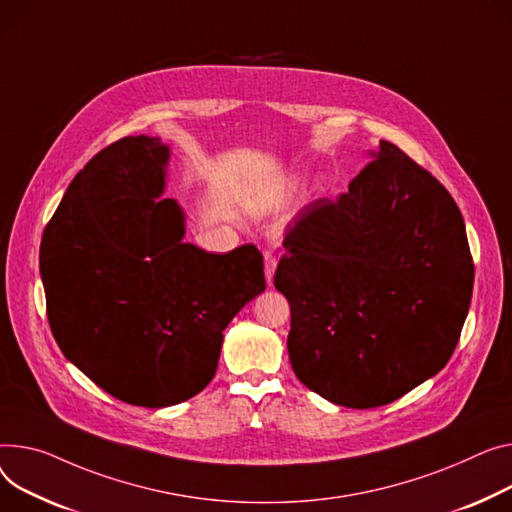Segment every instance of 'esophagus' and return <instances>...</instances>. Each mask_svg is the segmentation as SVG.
<instances>
[{
    "label": "esophagus",
    "instance_id": "obj_1",
    "mask_svg": "<svg viewBox=\"0 0 512 512\" xmlns=\"http://www.w3.org/2000/svg\"><path fill=\"white\" fill-rule=\"evenodd\" d=\"M265 257V267H263V271H265V280H267V284H271L274 282V274H276V265H278V261H276V255L274 253H265L263 255Z\"/></svg>",
    "mask_w": 512,
    "mask_h": 512
}]
</instances>
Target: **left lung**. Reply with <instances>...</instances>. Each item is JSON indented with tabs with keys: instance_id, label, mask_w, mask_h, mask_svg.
<instances>
[{
	"instance_id": "obj_1",
	"label": "left lung",
	"mask_w": 512,
	"mask_h": 512,
	"mask_svg": "<svg viewBox=\"0 0 512 512\" xmlns=\"http://www.w3.org/2000/svg\"><path fill=\"white\" fill-rule=\"evenodd\" d=\"M370 158L346 193L298 214L274 278L290 302L298 381L356 410L391 403L445 368L473 290L451 193L391 142Z\"/></svg>"
}]
</instances>
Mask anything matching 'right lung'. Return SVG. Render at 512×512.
<instances>
[{"label": "right lung", "mask_w": 512, "mask_h": 512, "mask_svg": "<svg viewBox=\"0 0 512 512\" xmlns=\"http://www.w3.org/2000/svg\"><path fill=\"white\" fill-rule=\"evenodd\" d=\"M168 146L129 135L67 187L41 241L47 317L63 356L109 395L181 403L214 379L222 331L265 290L255 245L208 253L183 243L166 187Z\"/></svg>", "instance_id": "1"}]
</instances>
